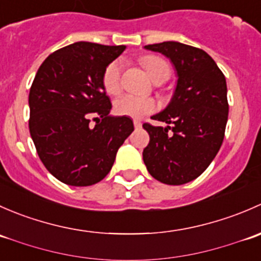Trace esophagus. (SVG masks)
<instances>
[{"label": "esophagus", "mask_w": 261, "mask_h": 261, "mask_svg": "<svg viewBox=\"0 0 261 261\" xmlns=\"http://www.w3.org/2000/svg\"><path fill=\"white\" fill-rule=\"evenodd\" d=\"M134 126H135V128H140L141 127V122L138 120H134Z\"/></svg>", "instance_id": "obj_1"}]
</instances>
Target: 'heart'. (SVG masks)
<instances>
[{"label": "heart", "instance_id": "b5f03b06", "mask_svg": "<svg viewBox=\"0 0 261 261\" xmlns=\"http://www.w3.org/2000/svg\"><path fill=\"white\" fill-rule=\"evenodd\" d=\"M140 63L145 68L147 75L154 82H164L170 77V65L164 58L158 55H145L140 58ZM122 63L116 59L107 64L102 73V86L109 94H117L121 89ZM158 109V103L152 98H140L133 94H122L115 99L114 110L117 115L140 118L152 114Z\"/></svg>", "mask_w": 261, "mask_h": 261}]
</instances>
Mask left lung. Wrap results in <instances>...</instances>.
Listing matches in <instances>:
<instances>
[{"instance_id": "obj_1", "label": "left lung", "mask_w": 261, "mask_h": 261, "mask_svg": "<svg viewBox=\"0 0 261 261\" xmlns=\"http://www.w3.org/2000/svg\"><path fill=\"white\" fill-rule=\"evenodd\" d=\"M145 48L170 58L178 83L169 106L151 117L172 126L143 125L150 136L143 159L155 179L180 186L198 178L222 145L228 117L225 75L199 48L178 41Z\"/></svg>"}]
</instances>
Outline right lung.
<instances>
[{"label":"right lung","mask_w":261,"mask_h":261,"mask_svg":"<svg viewBox=\"0 0 261 261\" xmlns=\"http://www.w3.org/2000/svg\"><path fill=\"white\" fill-rule=\"evenodd\" d=\"M125 48L78 41L51 53L34 78L30 135L43 164L63 183L101 181L134 131L130 117L109 116L112 105L102 86L105 68Z\"/></svg>","instance_id":"1"}]
</instances>
